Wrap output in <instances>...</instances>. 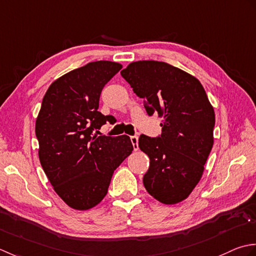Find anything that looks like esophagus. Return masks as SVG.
I'll list each match as a JSON object with an SVG mask.
<instances>
[{
	"mask_svg": "<svg viewBox=\"0 0 256 256\" xmlns=\"http://www.w3.org/2000/svg\"><path fill=\"white\" fill-rule=\"evenodd\" d=\"M130 140H132V142L134 149V150H138V149H139V146H138V136H132V137H130Z\"/></svg>",
	"mask_w": 256,
	"mask_h": 256,
	"instance_id": "obj_1",
	"label": "esophagus"
}]
</instances>
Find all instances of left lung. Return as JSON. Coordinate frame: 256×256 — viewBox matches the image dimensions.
<instances>
[{"label": "left lung", "mask_w": 256, "mask_h": 256, "mask_svg": "<svg viewBox=\"0 0 256 256\" xmlns=\"http://www.w3.org/2000/svg\"><path fill=\"white\" fill-rule=\"evenodd\" d=\"M120 74L144 99L149 116L162 117L160 136L139 137V148L150 159L146 190L164 204L181 202L200 181L213 146L216 114L204 88L164 62H134Z\"/></svg>", "instance_id": "obj_1"}]
</instances>
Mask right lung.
I'll return each mask as SVG.
<instances>
[{
    "label": "right lung",
    "instance_id": "add662e5",
    "mask_svg": "<svg viewBox=\"0 0 256 256\" xmlns=\"http://www.w3.org/2000/svg\"><path fill=\"white\" fill-rule=\"evenodd\" d=\"M98 60L62 75L52 84L36 119L38 157L54 190L67 206L88 210L107 194L114 171L132 154L128 136H97L112 116L98 112L107 82L122 70Z\"/></svg>",
    "mask_w": 256,
    "mask_h": 256
}]
</instances>
